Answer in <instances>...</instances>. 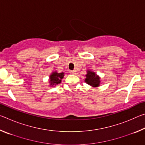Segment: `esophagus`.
Returning a JSON list of instances; mask_svg holds the SVG:
<instances>
[{"mask_svg": "<svg viewBox=\"0 0 145 145\" xmlns=\"http://www.w3.org/2000/svg\"><path fill=\"white\" fill-rule=\"evenodd\" d=\"M70 73H71V74H75V71L70 70Z\"/></svg>", "mask_w": 145, "mask_h": 145, "instance_id": "34e87169", "label": "esophagus"}]
</instances>
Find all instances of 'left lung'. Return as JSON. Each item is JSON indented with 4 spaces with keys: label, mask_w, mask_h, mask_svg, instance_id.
<instances>
[{
    "label": "left lung",
    "mask_w": 145,
    "mask_h": 145,
    "mask_svg": "<svg viewBox=\"0 0 145 145\" xmlns=\"http://www.w3.org/2000/svg\"><path fill=\"white\" fill-rule=\"evenodd\" d=\"M84 81L91 86L96 88L99 87L100 86V78L99 76H98L95 72H93L91 70H88Z\"/></svg>",
    "instance_id": "8db88e82"
}]
</instances>
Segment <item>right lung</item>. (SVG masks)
I'll return each instance as SVG.
<instances>
[{
  "label": "right lung",
  "mask_w": 145,
  "mask_h": 145,
  "mask_svg": "<svg viewBox=\"0 0 145 145\" xmlns=\"http://www.w3.org/2000/svg\"><path fill=\"white\" fill-rule=\"evenodd\" d=\"M64 74L65 73H57V72H53L52 74L50 75V80H49V83L50 86H56L59 84L61 82V80L64 77Z\"/></svg>",
  "instance_id": "add662e5"
}]
</instances>
